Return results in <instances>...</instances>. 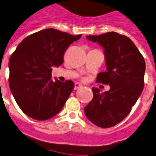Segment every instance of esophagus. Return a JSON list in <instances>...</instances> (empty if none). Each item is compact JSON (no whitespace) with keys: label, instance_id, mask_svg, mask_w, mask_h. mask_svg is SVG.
<instances>
[{"label":"esophagus","instance_id":"1","mask_svg":"<svg viewBox=\"0 0 156 156\" xmlns=\"http://www.w3.org/2000/svg\"><path fill=\"white\" fill-rule=\"evenodd\" d=\"M82 87V85H81L80 83H75V87H74V89L76 90V89H78V88H80V87Z\"/></svg>","mask_w":156,"mask_h":156}]
</instances>
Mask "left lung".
<instances>
[{
	"label": "left lung",
	"instance_id": "left-lung-1",
	"mask_svg": "<svg viewBox=\"0 0 156 156\" xmlns=\"http://www.w3.org/2000/svg\"><path fill=\"white\" fill-rule=\"evenodd\" d=\"M104 48L107 71L100 73L96 81L111 87L100 92L92 87L93 99L84 107L87 118L103 128L121 122L132 111L144 86L145 60L131 39L115 32L87 36Z\"/></svg>",
	"mask_w": 156,
	"mask_h": 156
}]
</instances>
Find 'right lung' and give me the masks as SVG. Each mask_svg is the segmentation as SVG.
I'll return each instance as SVG.
<instances>
[{
	"mask_svg": "<svg viewBox=\"0 0 156 156\" xmlns=\"http://www.w3.org/2000/svg\"><path fill=\"white\" fill-rule=\"evenodd\" d=\"M81 36L54 29H43L24 38L11 55L10 90L28 116L46 120L62 109L75 84L69 80L64 83L52 80V67L63 64L64 52Z\"/></svg>",
	"mask_w": 156,
	"mask_h": 156,
	"instance_id": "obj_1",
	"label": "right lung"
}]
</instances>
